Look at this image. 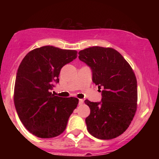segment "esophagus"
<instances>
[{"instance_id": "obj_1", "label": "esophagus", "mask_w": 159, "mask_h": 159, "mask_svg": "<svg viewBox=\"0 0 159 159\" xmlns=\"http://www.w3.org/2000/svg\"><path fill=\"white\" fill-rule=\"evenodd\" d=\"M79 105H82L84 103V100L83 99H79Z\"/></svg>"}]
</instances>
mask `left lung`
<instances>
[{"instance_id": "8db88e82", "label": "left lung", "mask_w": 159, "mask_h": 159, "mask_svg": "<svg viewBox=\"0 0 159 159\" xmlns=\"http://www.w3.org/2000/svg\"><path fill=\"white\" fill-rule=\"evenodd\" d=\"M80 61L90 67L93 82L102 90V100L84 102L90 109L86 118L87 131L95 138L110 140L130 125L138 102L137 79L132 67L117 51L94 46L78 52Z\"/></svg>"}]
</instances>
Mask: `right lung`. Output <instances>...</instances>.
I'll list each match as a JSON object with an SVG mask.
<instances>
[{"label": "right lung", "instance_id": "obj_1", "mask_svg": "<svg viewBox=\"0 0 159 159\" xmlns=\"http://www.w3.org/2000/svg\"><path fill=\"white\" fill-rule=\"evenodd\" d=\"M78 52L46 45L24 57L16 74L14 103L25 127L38 138H51L64 132L78 99L63 98L51 92L59 82L63 66L77 57Z\"/></svg>", "mask_w": 159, "mask_h": 159}]
</instances>
